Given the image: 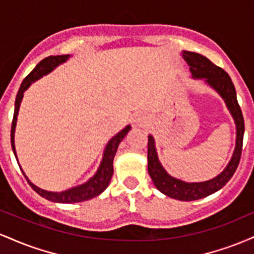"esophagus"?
<instances>
[{"label": "esophagus", "instance_id": "obj_1", "mask_svg": "<svg viewBox=\"0 0 254 254\" xmlns=\"http://www.w3.org/2000/svg\"><path fill=\"white\" fill-rule=\"evenodd\" d=\"M136 124L138 125V127H143V125L147 124V119H145L144 117L136 118Z\"/></svg>", "mask_w": 254, "mask_h": 254}]
</instances>
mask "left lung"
Wrapping results in <instances>:
<instances>
[{"label": "left lung", "mask_w": 254, "mask_h": 254, "mask_svg": "<svg viewBox=\"0 0 254 254\" xmlns=\"http://www.w3.org/2000/svg\"><path fill=\"white\" fill-rule=\"evenodd\" d=\"M183 57L190 65L192 77L204 78L205 82L222 97L237 125V144H235L234 153L229 164L227 165L222 173L218 174L214 179L203 183H185L171 177L160 164L153 136H148V173L154 185L166 196L174 198V199L190 202V200L200 199V198L209 196L222 189L235 173L240 162L241 150H243L245 122L243 112L238 103L235 87L229 75L222 68L215 65L210 60L196 52L184 51Z\"/></svg>", "instance_id": "left-lung-1"}]
</instances>
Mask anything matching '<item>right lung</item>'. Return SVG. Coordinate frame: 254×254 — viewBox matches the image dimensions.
Instances as JSON below:
<instances>
[{"instance_id":"obj_1","label":"right lung","mask_w":254,"mask_h":254,"mask_svg":"<svg viewBox=\"0 0 254 254\" xmlns=\"http://www.w3.org/2000/svg\"><path fill=\"white\" fill-rule=\"evenodd\" d=\"M70 57L69 55H61V56H49L44 58L43 61H40L37 64L36 68L32 70L30 74L27 75L22 81L21 86H20L19 92L16 94L15 99V109H14V116H13V122H11V129H10V143H11V149H13L14 155L16 157V150H15V143H14V132H15V127H16V119H17V113H19V107L21 104L22 97H24V92L28 87L31 86L34 81L39 80L43 75L49 74V72L54 70L57 65L65 62L68 58ZM131 129L130 125L125 127L121 132H118L117 135L113 136L110 139L109 143H107L106 148H105L103 160H101V164L99 166L97 173L94 174L87 183L82 184V185L75 186V188L69 189V190L62 191V192H50L45 191L43 189L38 188V186L32 184L28 178L26 177V174L22 171V168L20 167L22 174H24L26 180L34 191L38 194L46 198V199L51 200V202H57V203H78V202H84V200L92 199V198L99 196V194L103 192L105 189L109 186L111 178L113 174V159H115L116 153H117L118 145L122 142V139L127 136V133L129 132Z\"/></svg>"}]
</instances>
